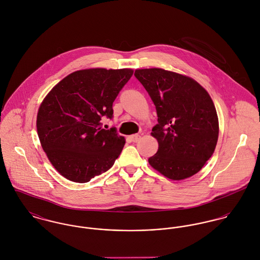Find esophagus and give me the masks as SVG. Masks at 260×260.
Returning <instances> with one entry per match:
<instances>
[{"mask_svg": "<svg viewBox=\"0 0 260 260\" xmlns=\"http://www.w3.org/2000/svg\"><path fill=\"white\" fill-rule=\"evenodd\" d=\"M131 139L133 142H139L140 139H141V136L139 134H134L131 136Z\"/></svg>", "mask_w": 260, "mask_h": 260, "instance_id": "34e87169", "label": "esophagus"}]
</instances>
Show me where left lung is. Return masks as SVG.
<instances>
[{"label": "left lung", "instance_id": "1", "mask_svg": "<svg viewBox=\"0 0 260 260\" xmlns=\"http://www.w3.org/2000/svg\"><path fill=\"white\" fill-rule=\"evenodd\" d=\"M134 75L158 116L151 132L158 151L149 164L171 180L193 176L210 159L218 140V116L210 95L186 75L160 68L137 69Z\"/></svg>", "mask_w": 260, "mask_h": 260}]
</instances>
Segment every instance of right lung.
<instances>
[{
	"mask_svg": "<svg viewBox=\"0 0 260 260\" xmlns=\"http://www.w3.org/2000/svg\"><path fill=\"white\" fill-rule=\"evenodd\" d=\"M132 69L90 68L66 76L42 101L37 114L41 146L66 179L86 183L110 169L125 145L115 129H102Z\"/></svg>",
	"mask_w": 260,
	"mask_h": 260,
	"instance_id": "1",
	"label": "right lung"
}]
</instances>
